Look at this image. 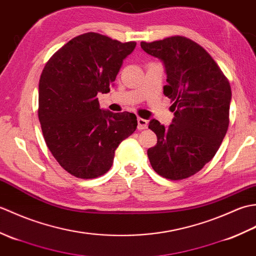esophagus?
Wrapping results in <instances>:
<instances>
[{
    "instance_id": "1",
    "label": "esophagus",
    "mask_w": 256,
    "mask_h": 256,
    "mask_svg": "<svg viewBox=\"0 0 256 256\" xmlns=\"http://www.w3.org/2000/svg\"><path fill=\"white\" fill-rule=\"evenodd\" d=\"M148 122L146 121V120H144L142 118H138V130L148 128Z\"/></svg>"
}]
</instances>
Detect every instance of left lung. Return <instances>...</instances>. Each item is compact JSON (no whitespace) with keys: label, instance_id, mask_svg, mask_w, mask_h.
<instances>
[{"label":"left lung","instance_id":"8db88e82","mask_svg":"<svg viewBox=\"0 0 256 256\" xmlns=\"http://www.w3.org/2000/svg\"><path fill=\"white\" fill-rule=\"evenodd\" d=\"M148 55L160 59L167 74L164 94L175 113L168 128L152 120L157 144L148 150L158 175L180 180L194 175L218 152L229 128L231 86L216 62L197 42L172 36L140 42Z\"/></svg>","mask_w":256,"mask_h":256}]
</instances>
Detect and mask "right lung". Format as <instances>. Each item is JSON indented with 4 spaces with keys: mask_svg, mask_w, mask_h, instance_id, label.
Instances as JSON below:
<instances>
[{
    "mask_svg": "<svg viewBox=\"0 0 256 256\" xmlns=\"http://www.w3.org/2000/svg\"><path fill=\"white\" fill-rule=\"evenodd\" d=\"M135 46L86 32L54 54L42 70L38 96L42 135L59 165L74 177L104 175L120 143L136 130L134 113L101 110L96 98L110 92Z\"/></svg>",
    "mask_w": 256,
    "mask_h": 256,
    "instance_id": "right-lung-1",
    "label": "right lung"
}]
</instances>
